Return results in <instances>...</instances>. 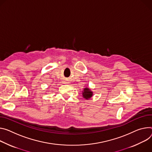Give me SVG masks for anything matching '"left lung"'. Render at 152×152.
I'll return each mask as SVG.
<instances>
[{
	"label": "left lung",
	"mask_w": 152,
	"mask_h": 152,
	"mask_svg": "<svg viewBox=\"0 0 152 152\" xmlns=\"http://www.w3.org/2000/svg\"><path fill=\"white\" fill-rule=\"evenodd\" d=\"M82 97H83L84 99H86L87 100L90 99L93 96V91L88 87L84 88L83 91H82Z\"/></svg>",
	"instance_id": "1"
}]
</instances>
